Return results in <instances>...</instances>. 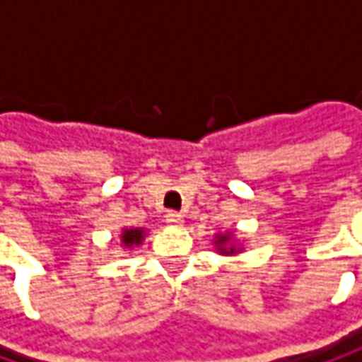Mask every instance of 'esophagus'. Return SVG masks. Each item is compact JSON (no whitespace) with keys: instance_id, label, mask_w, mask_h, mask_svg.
Returning <instances> with one entry per match:
<instances>
[{"instance_id":"34e87169","label":"esophagus","mask_w":362,"mask_h":362,"mask_svg":"<svg viewBox=\"0 0 362 362\" xmlns=\"http://www.w3.org/2000/svg\"><path fill=\"white\" fill-rule=\"evenodd\" d=\"M165 223H168V225H172V227H180L182 223H184V216H182L180 212L170 211L168 214H165Z\"/></svg>"}]
</instances>
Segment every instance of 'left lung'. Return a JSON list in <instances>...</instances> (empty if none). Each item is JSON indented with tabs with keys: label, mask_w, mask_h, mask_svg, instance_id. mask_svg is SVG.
Instances as JSON below:
<instances>
[{
	"label": "left lung",
	"mask_w": 362,
	"mask_h": 362,
	"mask_svg": "<svg viewBox=\"0 0 362 362\" xmlns=\"http://www.w3.org/2000/svg\"><path fill=\"white\" fill-rule=\"evenodd\" d=\"M214 245H216V251H218V253H223V255H235V253H239V251H241L239 247H235V243H233V237H230L228 233H225V235H218V237H216V241H214Z\"/></svg>",
	"instance_id": "obj_1"
}]
</instances>
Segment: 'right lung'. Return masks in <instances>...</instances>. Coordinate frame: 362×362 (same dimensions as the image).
Here are the masks:
<instances>
[{
	"instance_id": "right-lung-1",
	"label": "right lung",
	"mask_w": 362,
	"mask_h": 362,
	"mask_svg": "<svg viewBox=\"0 0 362 362\" xmlns=\"http://www.w3.org/2000/svg\"><path fill=\"white\" fill-rule=\"evenodd\" d=\"M146 237V230L144 228H123L121 233V241H123V247H135V245H141Z\"/></svg>"
}]
</instances>
